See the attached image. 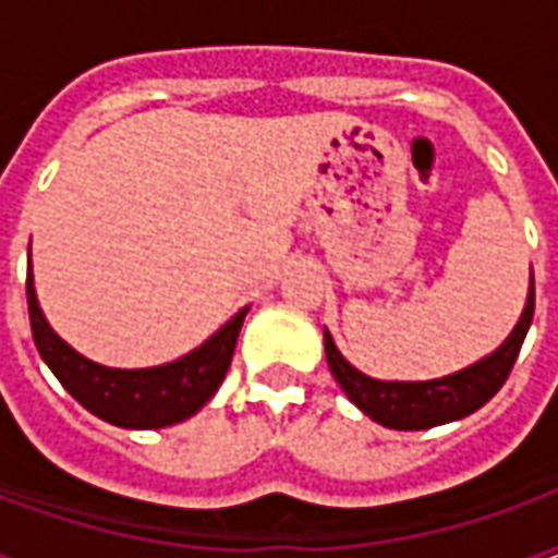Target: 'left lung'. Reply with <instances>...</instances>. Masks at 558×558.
Instances as JSON below:
<instances>
[{
  "mask_svg": "<svg viewBox=\"0 0 558 558\" xmlns=\"http://www.w3.org/2000/svg\"><path fill=\"white\" fill-rule=\"evenodd\" d=\"M532 314H535V280H532V290H529L526 311H523L520 323L511 331V338L505 340L499 350L487 355L484 362L460 371V374L430 379V383H383V379H371L340 355L328 331L326 359L331 374L338 379V386L347 391V398L364 415H371L376 424L391 427V430H427V427H436V424L466 418L475 410H481L505 386V379H508L517 355H520V347L526 340L529 326H532Z\"/></svg>",
  "mask_w": 558,
  "mask_h": 558,
  "instance_id": "obj_1",
  "label": "left lung"
}]
</instances>
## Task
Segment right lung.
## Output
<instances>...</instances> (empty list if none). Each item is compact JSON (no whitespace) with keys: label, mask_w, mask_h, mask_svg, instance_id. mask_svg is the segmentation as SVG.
<instances>
[{"label":"right lung","mask_w":558,"mask_h":558,"mask_svg":"<svg viewBox=\"0 0 558 558\" xmlns=\"http://www.w3.org/2000/svg\"><path fill=\"white\" fill-rule=\"evenodd\" d=\"M26 302H29L35 347L62 388L92 415L131 430H155V427L179 424L203 410L230 371L235 340L247 314L244 307L215 338H208L199 350L179 362L146 367V371H113L83 359L65 340L56 338L35 299L32 268L26 275Z\"/></svg>","instance_id":"right-lung-1"}]
</instances>
